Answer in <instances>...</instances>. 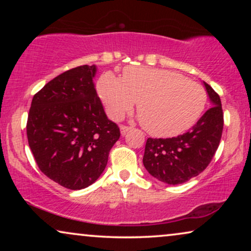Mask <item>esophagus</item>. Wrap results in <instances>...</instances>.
<instances>
[{"mask_svg": "<svg viewBox=\"0 0 251 251\" xmlns=\"http://www.w3.org/2000/svg\"><path fill=\"white\" fill-rule=\"evenodd\" d=\"M130 129H131V128H130V126H120V131H121V135H122V136H125L126 133L128 132Z\"/></svg>", "mask_w": 251, "mask_h": 251, "instance_id": "1", "label": "esophagus"}]
</instances>
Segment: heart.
<instances>
[{"mask_svg":"<svg viewBox=\"0 0 251 251\" xmlns=\"http://www.w3.org/2000/svg\"><path fill=\"white\" fill-rule=\"evenodd\" d=\"M99 98L106 113L120 120L138 100L139 120L155 137H174L192 128L204 111L205 90L177 72L129 66L121 78L105 72L97 82Z\"/></svg>","mask_w":251,"mask_h":251,"instance_id":"obj_1","label":"heart"}]
</instances>
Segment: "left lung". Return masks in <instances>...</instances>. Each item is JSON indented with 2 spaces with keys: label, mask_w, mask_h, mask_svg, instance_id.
Returning <instances> with one entry per match:
<instances>
[{
  "label": "left lung",
  "mask_w": 251,
  "mask_h": 251,
  "mask_svg": "<svg viewBox=\"0 0 251 251\" xmlns=\"http://www.w3.org/2000/svg\"><path fill=\"white\" fill-rule=\"evenodd\" d=\"M211 107L192 129L173 138H149L143 163L151 176L169 185H179L201 174L214 157L222 138L224 116L222 102L203 82Z\"/></svg>",
  "instance_id": "8db88e82"
}]
</instances>
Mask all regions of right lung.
Segmentation results:
<instances>
[{"label": "right lung", "instance_id": "1", "mask_svg": "<svg viewBox=\"0 0 251 251\" xmlns=\"http://www.w3.org/2000/svg\"><path fill=\"white\" fill-rule=\"evenodd\" d=\"M97 66L58 75L33 97L27 138L40 170L61 186L82 190L104 171L120 138L95 89Z\"/></svg>", "mask_w": 251, "mask_h": 251}]
</instances>
